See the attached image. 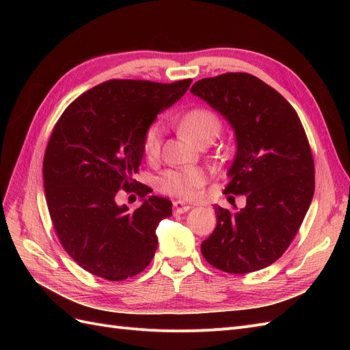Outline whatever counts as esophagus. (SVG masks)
<instances>
[{
	"instance_id": "obj_1",
	"label": "esophagus",
	"mask_w": 350,
	"mask_h": 350,
	"mask_svg": "<svg viewBox=\"0 0 350 350\" xmlns=\"http://www.w3.org/2000/svg\"><path fill=\"white\" fill-rule=\"evenodd\" d=\"M189 208H191V206L187 204L185 201H181V200L174 201V210H175V213H185V211H188Z\"/></svg>"
}]
</instances>
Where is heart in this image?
Returning a JSON list of instances; mask_svg holds the SVG:
<instances>
[{
    "instance_id": "b5f03b06",
    "label": "heart",
    "mask_w": 350,
    "mask_h": 350,
    "mask_svg": "<svg viewBox=\"0 0 350 350\" xmlns=\"http://www.w3.org/2000/svg\"><path fill=\"white\" fill-rule=\"evenodd\" d=\"M220 129L217 116L207 109H194L185 113L181 120V130L189 140L198 143L204 137L215 139ZM163 139V125L153 122L147 129L143 140V150L147 159L154 161L161 154ZM207 179L206 172L201 167H174L167 169L157 178V189L165 194L191 198L197 189L204 185Z\"/></svg>"
}]
</instances>
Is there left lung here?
<instances>
[{
  "instance_id": "8db88e82",
  "label": "left lung",
  "mask_w": 350,
  "mask_h": 350,
  "mask_svg": "<svg viewBox=\"0 0 350 350\" xmlns=\"http://www.w3.org/2000/svg\"><path fill=\"white\" fill-rule=\"evenodd\" d=\"M191 93L234 130L225 193L247 197L239 210L215 206L217 225L201 252L221 271L261 270L291 245L312 201L314 161L304 126L280 93L247 72L198 80Z\"/></svg>"
}]
</instances>
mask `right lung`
<instances>
[{"instance_id":"1","label":"right lung","mask_w":350,"mask_h":350,"mask_svg":"<svg viewBox=\"0 0 350 350\" xmlns=\"http://www.w3.org/2000/svg\"><path fill=\"white\" fill-rule=\"evenodd\" d=\"M191 81L109 80L74 100L52 131L44 159L49 215L68 256L94 276L133 278L154 256L156 228L172 216L171 200L146 198L143 184L134 189L139 208L120 206L115 197L134 185L147 129Z\"/></svg>"}]
</instances>
